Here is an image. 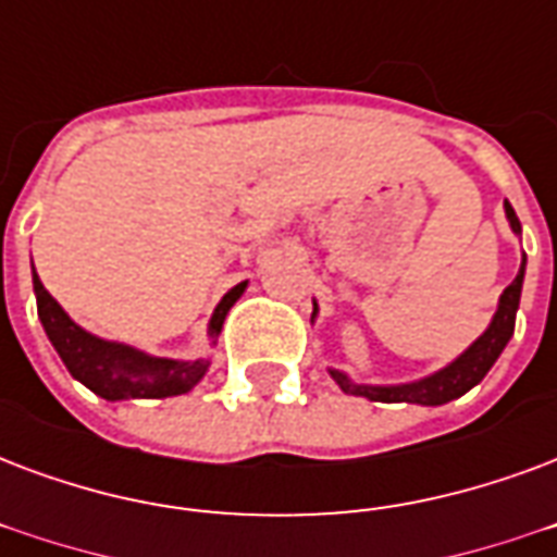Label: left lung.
Wrapping results in <instances>:
<instances>
[{
  "mask_svg": "<svg viewBox=\"0 0 557 557\" xmlns=\"http://www.w3.org/2000/svg\"><path fill=\"white\" fill-rule=\"evenodd\" d=\"M505 219L511 224V231L520 236L523 227H520V219L511 203L505 201ZM523 277H525V253L523 262H520V271L511 286L505 288L499 295V304H496V312L491 318V324L482 335H479L473 345L467 347L465 354L456 356L453 362L444 364L441 371L430 373V376H420V380L411 382H397V385H368V382H354L345 371H335L330 368V376L338 382V388L345 394H356V397H364V400L373 403H418V406H444L449 400H458L461 394H467L473 385L485 380V373L494 368V362L499 359V354L505 350V345L511 342L515 335V321L517 309H520V292H523ZM318 315V304L312 318Z\"/></svg>",
  "mask_w": 557,
  "mask_h": 557,
  "instance_id": "8db88e82",
  "label": "left lung"
}]
</instances>
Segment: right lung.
Segmentation results:
<instances>
[{
  "instance_id": "1",
  "label": "right lung",
  "mask_w": 557,
  "mask_h": 557,
  "mask_svg": "<svg viewBox=\"0 0 557 557\" xmlns=\"http://www.w3.org/2000/svg\"><path fill=\"white\" fill-rule=\"evenodd\" d=\"M34 280V297H37V315L49 335V342L66 364V371L87 385L92 394H99L104 400H163V397H177V394L193 392L195 385L203 380V373L210 371V359H165V356H151L137 347L122 345V342H108L99 335L87 333L84 326L72 321L63 307L42 288L37 271ZM248 288V280L233 286L227 295L219 300V307L212 312L207 335L215 345L222 324L231 307Z\"/></svg>"
}]
</instances>
